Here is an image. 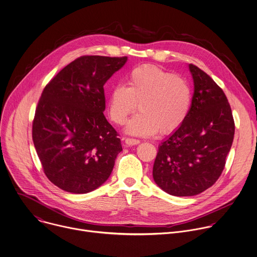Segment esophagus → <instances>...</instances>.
<instances>
[{
    "mask_svg": "<svg viewBox=\"0 0 257 257\" xmlns=\"http://www.w3.org/2000/svg\"><path fill=\"white\" fill-rule=\"evenodd\" d=\"M124 143L131 147V146H136V145H139L141 143L140 140H135V139H125L124 140Z\"/></svg>",
    "mask_w": 257,
    "mask_h": 257,
    "instance_id": "obj_1",
    "label": "esophagus"
}]
</instances>
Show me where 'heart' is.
<instances>
[{
  "label": "heart",
  "mask_w": 257,
  "mask_h": 257,
  "mask_svg": "<svg viewBox=\"0 0 257 257\" xmlns=\"http://www.w3.org/2000/svg\"><path fill=\"white\" fill-rule=\"evenodd\" d=\"M191 104L188 83L170 72L153 65L134 69L126 86L118 84L111 89L108 112L116 124H123L137 105L141 110L126 124L132 136L148 137L170 134L185 120Z\"/></svg>",
  "instance_id": "heart-1"
}]
</instances>
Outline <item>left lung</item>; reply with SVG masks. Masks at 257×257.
<instances>
[{"label":"left lung","mask_w":257,"mask_h":257,"mask_svg":"<svg viewBox=\"0 0 257 257\" xmlns=\"http://www.w3.org/2000/svg\"><path fill=\"white\" fill-rule=\"evenodd\" d=\"M188 69L194 86L189 112L159 147L153 169L155 182L174 196L196 195L215 183L234 137L223 90L196 66Z\"/></svg>","instance_id":"1"}]
</instances>
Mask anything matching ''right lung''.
<instances>
[{
  "instance_id": "1",
  "label": "right lung",
  "mask_w": 257,
  "mask_h": 257,
  "mask_svg": "<svg viewBox=\"0 0 257 257\" xmlns=\"http://www.w3.org/2000/svg\"><path fill=\"white\" fill-rule=\"evenodd\" d=\"M126 61L127 57H81L42 92L33 142L47 177L65 191L86 193L99 187L122 151L103 114V86Z\"/></svg>"
}]
</instances>
